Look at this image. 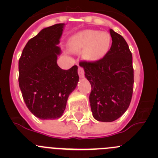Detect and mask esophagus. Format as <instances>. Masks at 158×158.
I'll return each instance as SVG.
<instances>
[{
    "instance_id": "1",
    "label": "esophagus",
    "mask_w": 158,
    "mask_h": 158,
    "mask_svg": "<svg viewBox=\"0 0 158 158\" xmlns=\"http://www.w3.org/2000/svg\"><path fill=\"white\" fill-rule=\"evenodd\" d=\"M78 73H79V76L80 78H84L85 76V73H84V69L82 67H79L78 69Z\"/></svg>"
}]
</instances>
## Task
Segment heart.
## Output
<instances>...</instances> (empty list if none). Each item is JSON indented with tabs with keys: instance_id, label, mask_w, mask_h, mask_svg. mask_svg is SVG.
I'll return each mask as SVG.
<instances>
[{
	"instance_id": "heart-1",
	"label": "heart",
	"mask_w": 158,
	"mask_h": 158,
	"mask_svg": "<svg viewBox=\"0 0 158 158\" xmlns=\"http://www.w3.org/2000/svg\"><path fill=\"white\" fill-rule=\"evenodd\" d=\"M111 38L107 32L85 30L70 37L69 49L73 52L83 51V56L89 61H98L109 51Z\"/></svg>"
}]
</instances>
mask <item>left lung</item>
<instances>
[{
  "mask_svg": "<svg viewBox=\"0 0 158 158\" xmlns=\"http://www.w3.org/2000/svg\"><path fill=\"white\" fill-rule=\"evenodd\" d=\"M112 44L106 56L95 63L81 62L92 86L89 102L98 122H111L128 109L133 92L132 55L125 40L109 30Z\"/></svg>",
  "mask_w": 158,
  "mask_h": 158,
  "instance_id": "obj_1",
  "label": "left lung"
}]
</instances>
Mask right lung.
Segmentation results:
<instances>
[{"instance_id": "1", "label": "right lung", "mask_w": 158, "mask_h": 158, "mask_svg": "<svg viewBox=\"0 0 158 158\" xmlns=\"http://www.w3.org/2000/svg\"><path fill=\"white\" fill-rule=\"evenodd\" d=\"M65 23L44 28L30 39L19 60V86L27 107L42 120L63 114L69 95L79 82L77 66L68 70L57 64Z\"/></svg>"}]
</instances>
